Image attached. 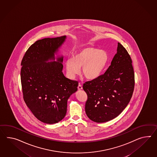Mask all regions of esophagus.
<instances>
[{"mask_svg": "<svg viewBox=\"0 0 157 157\" xmlns=\"http://www.w3.org/2000/svg\"><path fill=\"white\" fill-rule=\"evenodd\" d=\"M82 88H83V87H82V86L81 84H79V85H78V89L79 90H82Z\"/></svg>", "mask_w": 157, "mask_h": 157, "instance_id": "esophagus-1", "label": "esophagus"}]
</instances>
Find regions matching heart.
<instances>
[{
  "instance_id": "1",
  "label": "heart",
  "mask_w": 157,
  "mask_h": 157,
  "mask_svg": "<svg viewBox=\"0 0 157 157\" xmlns=\"http://www.w3.org/2000/svg\"><path fill=\"white\" fill-rule=\"evenodd\" d=\"M109 59L105 51L92 46H82L78 49L72 58L66 60L65 66L67 75L73 78L79 73L82 67L83 75L88 80L99 76Z\"/></svg>"
}]
</instances>
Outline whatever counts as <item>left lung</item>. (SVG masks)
<instances>
[{
  "mask_svg": "<svg viewBox=\"0 0 157 157\" xmlns=\"http://www.w3.org/2000/svg\"><path fill=\"white\" fill-rule=\"evenodd\" d=\"M130 55L118 42L117 53L105 73L85 82L83 88L87 95L85 111L96 122L110 121L126 108L134 88V73Z\"/></svg>",
  "mask_w": 157,
  "mask_h": 157,
  "instance_id": "1",
  "label": "left lung"
}]
</instances>
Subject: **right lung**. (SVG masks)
Listing matches in <instances>:
<instances>
[{"instance_id":"add662e5","label":"right lung","mask_w":157,"mask_h":157,"mask_svg":"<svg viewBox=\"0 0 157 157\" xmlns=\"http://www.w3.org/2000/svg\"><path fill=\"white\" fill-rule=\"evenodd\" d=\"M66 37L37 40L28 48L21 63L24 100L37 119L49 124L65 117L67 100L78 90V81L66 78L62 71L63 57L46 62L54 60V53Z\"/></svg>"}]
</instances>
